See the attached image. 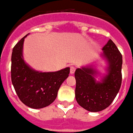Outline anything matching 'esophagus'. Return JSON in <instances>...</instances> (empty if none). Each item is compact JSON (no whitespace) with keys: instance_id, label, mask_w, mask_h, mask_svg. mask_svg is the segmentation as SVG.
Segmentation results:
<instances>
[{"instance_id":"1","label":"esophagus","mask_w":133,"mask_h":133,"mask_svg":"<svg viewBox=\"0 0 133 133\" xmlns=\"http://www.w3.org/2000/svg\"><path fill=\"white\" fill-rule=\"evenodd\" d=\"M75 69H76V68H75V66H73V65L70 66V73H71V74H73V73L75 72Z\"/></svg>"}]
</instances>
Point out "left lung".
Wrapping results in <instances>:
<instances>
[{
  "instance_id": "8db88e82",
  "label": "left lung",
  "mask_w": 133,
  "mask_h": 133,
  "mask_svg": "<svg viewBox=\"0 0 133 133\" xmlns=\"http://www.w3.org/2000/svg\"><path fill=\"white\" fill-rule=\"evenodd\" d=\"M103 50L109 67L108 73L102 82L95 81L96 71L91 68H77L75 72V99L82 108L90 112H99L108 108L122 83V54L112 40H109Z\"/></svg>"
}]
</instances>
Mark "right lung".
<instances>
[{
	"label": "right lung",
	"mask_w": 133,
	"mask_h": 133,
	"mask_svg": "<svg viewBox=\"0 0 133 133\" xmlns=\"http://www.w3.org/2000/svg\"><path fill=\"white\" fill-rule=\"evenodd\" d=\"M24 36L14 46L11 55V81L19 99L29 108L39 109L55 100L61 84L70 73V68L57 72L35 71L23 61Z\"/></svg>",
	"instance_id": "obj_1"
}]
</instances>
